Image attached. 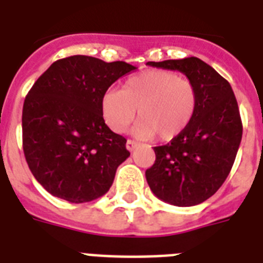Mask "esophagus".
Masks as SVG:
<instances>
[{
    "label": "esophagus",
    "instance_id": "1",
    "mask_svg": "<svg viewBox=\"0 0 263 263\" xmlns=\"http://www.w3.org/2000/svg\"><path fill=\"white\" fill-rule=\"evenodd\" d=\"M125 146H127L128 152H134V150L139 146V143H136L135 140H127V144H125Z\"/></svg>",
    "mask_w": 263,
    "mask_h": 263
}]
</instances>
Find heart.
Returning <instances> with one entry per match:
<instances>
[{
    "mask_svg": "<svg viewBox=\"0 0 263 263\" xmlns=\"http://www.w3.org/2000/svg\"><path fill=\"white\" fill-rule=\"evenodd\" d=\"M198 107V90L194 82L179 73L153 69L131 76L121 90L102 95L101 110L111 131L121 134L135 119L134 134L142 139L154 135L164 142L175 139L190 125Z\"/></svg>",
    "mask_w": 263,
    "mask_h": 263,
    "instance_id": "1",
    "label": "heart"
}]
</instances>
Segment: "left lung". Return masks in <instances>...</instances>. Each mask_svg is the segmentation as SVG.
Masks as SVG:
<instances>
[{"label":"left lung","instance_id":"1","mask_svg":"<svg viewBox=\"0 0 263 263\" xmlns=\"http://www.w3.org/2000/svg\"><path fill=\"white\" fill-rule=\"evenodd\" d=\"M147 65L181 72L198 90L190 125L169 143L154 147L156 162L146 171L157 198L173 206H195L216 194L235 162L243 134L236 97L214 68L196 57Z\"/></svg>","mask_w":263,"mask_h":263}]
</instances>
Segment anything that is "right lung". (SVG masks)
I'll list each match as a JSON object with an SVG mask.
<instances>
[{
	"label": "right lung",
	"instance_id": "add662e5",
	"mask_svg": "<svg viewBox=\"0 0 263 263\" xmlns=\"http://www.w3.org/2000/svg\"><path fill=\"white\" fill-rule=\"evenodd\" d=\"M136 67L88 55L57 60L23 105V150L31 173L51 195L84 203L105 195L129 157L127 139L107 127L102 95Z\"/></svg>",
	"mask_w": 263,
	"mask_h": 263
}]
</instances>
